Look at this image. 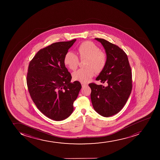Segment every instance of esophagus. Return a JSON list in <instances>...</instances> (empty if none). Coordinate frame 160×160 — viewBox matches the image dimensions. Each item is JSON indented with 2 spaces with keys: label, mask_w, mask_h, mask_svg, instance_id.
Returning <instances> with one entry per match:
<instances>
[{
  "label": "esophagus",
  "mask_w": 160,
  "mask_h": 160,
  "mask_svg": "<svg viewBox=\"0 0 160 160\" xmlns=\"http://www.w3.org/2000/svg\"><path fill=\"white\" fill-rule=\"evenodd\" d=\"M81 84H82V87H85V86H87V84H85V83H81Z\"/></svg>",
  "instance_id": "34e87169"
}]
</instances>
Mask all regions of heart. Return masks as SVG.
<instances>
[{
    "instance_id": "heart-1",
    "label": "heart",
    "mask_w": 160,
    "mask_h": 160,
    "mask_svg": "<svg viewBox=\"0 0 160 160\" xmlns=\"http://www.w3.org/2000/svg\"><path fill=\"white\" fill-rule=\"evenodd\" d=\"M78 57L81 60L87 59L85 69H79L72 74L74 81L87 83L96 73L101 72L106 66V54L100 51L99 47L90 42H82L77 48ZM77 55L71 52H68L64 55L63 62L65 66L72 70L76 69L79 64V59Z\"/></svg>"
}]
</instances>
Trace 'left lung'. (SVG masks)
<instances>
[{
    "label": "left lung",
    "mask_w": 160,
    "mask_h": 160,
    "mask_svg": "<svg viewBox=\"0 0 160 160\" xmlns=\"http://www.w3.org/2000/svg\"><path fill=\"white\" fill-rule=\"evenodd\" d=\"M95 39L105 48L107 57L106 66L96 80L108 86L89 84L91 99L98 114L109 117L121 111L127 102L132 91V72L125 52L104 39Z\"/></svg>",
    "instance_id": "1"
}]
</instances>
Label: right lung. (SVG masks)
<instances>
[{"instance_id": "right-lung-1", "label": "right lung", "mask_w": 160, "mask_h": 160, "mask_svg": "<svg viewBox=\"0 0 160 160\" xmlns=\"http://www.w3.org/2000/svg\"><path fill=\"white\" fill-rule=\"evenodd\" d=\"M76 41L54 42L37 52L28 66L27 84L37 108L50 119L62 121L73 112L81 89L63 62L64 55Z\"/></svg>"}]
</instances>
